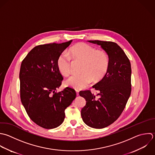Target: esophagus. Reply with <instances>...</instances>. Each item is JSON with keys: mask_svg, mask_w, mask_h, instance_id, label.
Wrapping results in <instances>:
<instances>
[{"mask_svg": "<svg viewBox=\"0 0 155 155\" xmlns=\"http://www.w3.org/2000/svg\"><path fill=\"white\" fill-rule=\"evenodd\" d=\"M76 93H77V95H79V91L78 90H76Z\"/></svg>", "mask_w": 155, "mask_h": 155, "instance_id": "obj_1", "label": "esophagus"}]
</instances>
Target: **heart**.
<instances>
[{
    "instance_id": "b5f03b06",
    "label": "heart",
    "mask_w": 155,
    "mask_h": 155,
    "mask_svg": "<svg viewBox=\"0 0 155 155\" xmlns=\"http://www.w3.org/2000/svg\"><path fill=\"white\" fill-rule=\"evenodd\" d=\"M68 55L61 53L57 60V66L60 72L68 75L71 71V57L83 60L81 74H74L69 77L66 84L75 89H82L89 86L94 79H101L104 75L109 66V58L103 50L95 49L92 46L85 43H79L68 51Z\"/></svg>"
}]
</instances>
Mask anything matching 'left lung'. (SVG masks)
I'll return each instance as SVG.
<instances>
[{
  "instance_id": "left-lung-1",
  "label": "left lung",
  "mask_w": 155,
  "mask_h": 155,
  "mask_svg": "<svg viewBox=\"0 0 155 155\" xmlns=\"http://www.w3.org/2000/svg\"><path fill=\"white\" fill-rule=\"evenodd\" d=\"M101 46L109 57V66L104 77L92 86L99 93L90 91L79 94L86 101L81 109L84 123L95 129H103L114 123L124 110L131 94V64L124 51L116 43L89 40Z\"/></svg>"
}]
</instances>
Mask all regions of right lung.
Wrapping results in <instances>:
<instances>
[{
    "label": "right lung",
    "mask_w": 155,
    "mask_h": 155,
    "mask_svg": "<svg viewBox=\"0 0 155 155\" xmlns=\"http://www.w3.org/2000/svg\"><path fill=\"white\" fill-rule=\"evenodd\" d=\"M72 40L34 47L23 60L19 74L20 99L27 114L38 126L47 129L62 124L65 109L76 97L74 89L55 91L63 78L58 69V56Z\"/></svg>",
    "instance_id": "add662e5"
}]
</instances>
